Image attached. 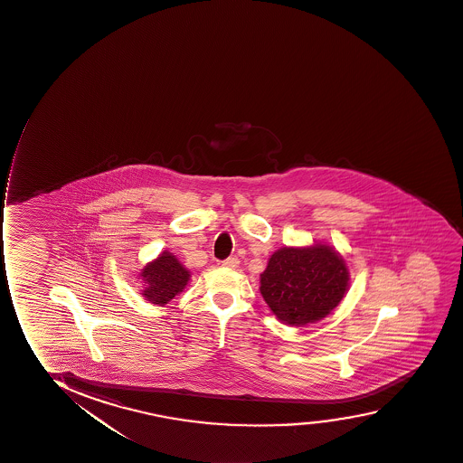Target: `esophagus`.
<instances>
[{
  "label": "esophagus",
  "instance_id": "34e87169",
  "mask_svg": "<svg viewBox=\"0 0 463 463\" xmlns=\"http://www.w3.org/2000/svg\"><path fill=\"white\" fill-rule=\"evenodd\" d=\"M222 266L229 269H236L240 266V260L238 258H227L225 261L222 262Z\"/></svg>",
  "mask_w": 463,
  "mask_h": 463
}]
</instances>
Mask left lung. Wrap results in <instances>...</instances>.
Wrapping results in <instances>:
<instances>
[{"instance_id":"1","label":"left lung","mask_w":463,"mask_h":463,"mask_svg":"<svg viewBox=\"0 0 463 463\" xmlns=\"http://www.w3.org/2000/svg\"><path fill=\"white\" fill-rule=\"evenodd\" d=\"M350 288L345 260L326 242L281 247L260 275V292L288 326H307L328 317Z\"/></svg>"}]
</instances>
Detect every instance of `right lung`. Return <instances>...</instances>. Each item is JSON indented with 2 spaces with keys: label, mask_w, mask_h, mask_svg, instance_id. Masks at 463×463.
I'll return each instance as SVG.
<instances>
[{
  "label": "right lung",
  "mask_w": 463,
  "mask_h": 463,
  "mask_svg": "<svg viewBox=\"0 0 463 463\" xmlns=\"http://www.w3.org/2000/svg\"><path fill=\"white\" fill-rule=\"evenodd\" d=\"M143 283L141 296L152 305L165 307L167 301L184 292L191 272L171 251H162L156 260L147 262L138 273Z\"/></svg>",
  "instance_id": "obj_1"
}]
</instances>
